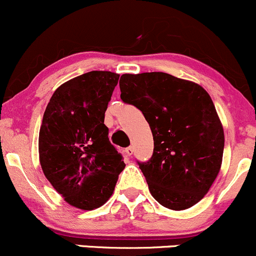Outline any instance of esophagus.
Wrapping results in <instances>:
<instances>
[{
	"label": "esophagus",
	"mask_w": 256,
	"mask_h": 256,
	"mask_svg": "<svg viewBox=\"0 0 256 256\" xmlns=\"http://www.w3.org/2000/svg\"><path fill=\"white\" fill-rule=\"evenodd\" d=\"M134 152V148H132V146H129V148H126V154H127V156H132Z\"/></svg>",
	"instance_id": "obj_1"
}]
</instances>
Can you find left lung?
I'll list each match as a JSON object with an SVG mask.
<instances>
[{"instance_id":"8db88e82","label":"left lung","mask_w":256,"mask_h":256,"mask_svg":"<svg viewBox=\"0 0 256 256\" xmlns=\"http://www.w3.org/2000/svg\"><path fill=\"white\" fill-rule=\"evenodd\" d=\"M120 99L142 111L154 136L150 160L139 163L152 197L184 210L200 202L221 168L225 136L210 96L166 72L124 74Z\"/></svg>"}]
</instances>
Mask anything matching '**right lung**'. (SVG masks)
I'll return each instance as SVG.
<instances>
[{
	"label": "right lung",
	"mask_w": 256,
	"mask_h": 256,
	"mask_svg": "<svg viewBox=\"0 0 256 256\" xmlns=\"http://www.w3.org/2000/svg\"><path fill=\"white\" fill-rule=\"evenodd\" d=\"M118 78L111 71L74 77L54 92L43 114L38 136L43 174L65 202L82 210L108 202L126 166L104 124Z\"/></svg>",
	"instance_id": "obj_1"
}]
</instances>
